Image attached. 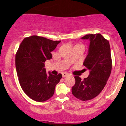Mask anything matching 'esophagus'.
I'll return each mask as SVG.
<instances>
[{
    "label": "esophagus",
    "mask_w": 126,
    "mask_h": 126,
    "mask_svg": "<svg viewBox=\"0 0 126 126\" xmlns=\"http://www.w3.org/2000/svg\"><path fill=\"white\" fill-rule=\"evenodd\" d=\"M62 76H63V78H65L66 77V76H69V73H66V72H63V73H62Z\"/></svg>",
    "instance_id": "1"
}]
</instances>
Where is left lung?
Here are the masks:
<instances>
[{
  "label": "left lung",
  "instance_id": "obj_1",
  "mask_svg": "<svg viewBox=\"0 0 126 126\" xmlns=\"http://www.w3.org/2000/svg\"><path fill=\"white\" fill-rule=\"evenodd\" d=\"M81 38L89 41L88 54L83 63L89 75L83 80L75 76L72 93L80 100L88 101L98 96L105 87L111 74L112 60L109 42L101 34H88Z\"/></svg>",
  "mask_w": 126,
  "mask_h": 126
}]
</instances>
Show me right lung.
Instances as JSON below:
<instances>
[{"label":"right lung","instance_id":"right-lung-1","mask_svg":"<svg viewBox=\"0 0 126 126\" xmlns=\"http://www.w3.org/2000/svg\"><path fill=\"white\" fill-rule=\"evenodd\" d=\"M61 41H53L32 35L23 40L15 56L19 82L27 95L33 100L43 102L54 93L62 75L46 73L44 63L52 58L51 51Z\"/></svg>","mask_w":126,"mask_h":126}]
</instances>
